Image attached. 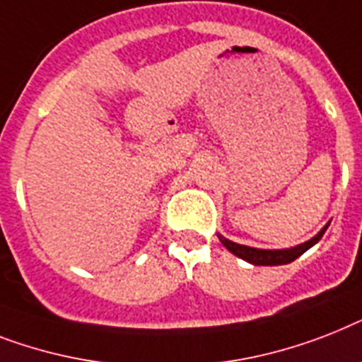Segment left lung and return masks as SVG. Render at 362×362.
Listing matches in <instances>:
<instances>
[{
  "label": "left lung",
  "mask_w": 362,
  "mask_h": 362,
  "mask_svg": "<svg viewBox=\"0 0 362 362\" xmlns=\"http://www.w3.org/2000/svg\"><path fill=\"white\" fill-rule=\"evenodd\" d=\"M329 223L325 225L322 230L316 234L314 238H310L308 242L301 243V245H296V247H290V249H257V247H247V245H240V243H234L227 238H223L221 234H217L221 243L232 255H236L240 257L242 260L249 264H255V266H283V264H290L293 262L296 258H299L303 255L307 249H310L314 243L320 242V238L324 236V232L327 230Z\"/></svg>",
  "instance_id": "left-lung-1"
}]
</instances>
